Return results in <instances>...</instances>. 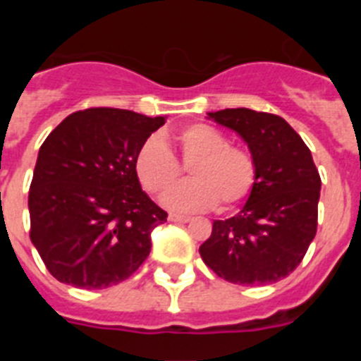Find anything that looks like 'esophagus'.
<instances>
[{
    "label": "esophagus",
    "instance_id": "esophagus-1",
    "mask_svg": "<svg viewBox=\"0 0 361 361\" xmlns=\"http://www.w3.org/2000/svg\"><path fill=\"white\" fill-rule=\"evenodd\" d=\"M168 220L170 222H177V224H186V222H190V216L188 215H177V213H170L168 215Z\"/></svg>",
    "mask_w": 361,
    "mask_h": 361
}]
</instances>
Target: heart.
<instances>
[{"label":"heart","mask_w":361,"mask_h":361,"mask_svg":"<svg viewBox=\"0 0 361 361\" xmlns=\"http://www.w3.org/2000/svg\"><path fill=\"white\" fill-rule=\"evenodd\" d=\"M180 161L193 180L175 188L164 204L175 212H200L219 202L229 209L250 197L257 184V162L247 149L229 146L228 137L206 123H193L175 133ZM135 175L152 195H164L183 177L171 149L152 137L137 149Z\"/></svg>","instance_id":"heart-1"}]
</instances>
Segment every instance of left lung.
<instances>
[{"label": "left lung", "mask_w": 361, "mask_h": 361, "mask_svg": "<svg viewBox=\"0 0 361 361\" xmlns=\"http://www.w3.org/2000/svg\"><path fill=\"white\" fill-rule=\"evenodd\" d=\"M208 117L244 139L257 162V184L237 215L213 222L200 257L231 283L279 282L298 267L317 235L322 180L311 152L273 114L226 108Z\"/></svg>", "instance_id": "obj_1"}]
</instances>
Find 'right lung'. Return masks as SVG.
I'll return each mask as SVG.
<instances>
[{"label": "right lung", "mask_w": 361, "mask_h": 361, "mask_svg": "<svg viewBox=\"0 0 361 361\" xmlns=\"http://www.w3.org/2000/svg\"><path fill=\"white\" fill-rule=\"evenodd\" d=\"M166 123L119 108H88L57 124L37 153L30 240L50 275L81 289L132 276L168 213L135 175L137 149Z\"/></svg>", "instance_id": "right-lung-1"}]
</instances>
